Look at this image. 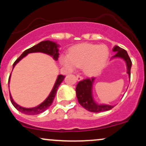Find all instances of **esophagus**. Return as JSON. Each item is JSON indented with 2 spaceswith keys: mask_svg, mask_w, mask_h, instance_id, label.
<instances>
[{
  "mask_svg": "<svg viewBox=\"0 0 146 146\" xmlns=\"http://www.w3.org/2000/svg\"><path fill=\"white\" fill-rule=\"evenodd\" d=\"M76 79H77V80H78V81H81V80H83V78H82V76H81V75H77V77H76Z\"/></svg>",
  "mask_w": 146,
  "mask_h": 146,
  "instance_id": "34e87169",
  "label": "esophagus"
}]
</instances>
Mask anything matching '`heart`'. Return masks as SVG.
I'll list each match as a JSON object with an SVG mask.
<instances>
[{
    "instance_id": "obj_1",
    "label": "heart",
    "mask_w": 146,
    "mask_h": 146,
    "mask_svg": "<svg viewBox=\"0 0 146 146\" xmlns=\"http://www.w3.org/2000/svg\"><path fill=\"white\" fill-rule=\"evenodd\" d=\"M109 56V51L104 45L84 43L73 46L69 56L61 58V63L69 71L75 67H84L86 75L93 76L98 74L104 67Z\"/></svg>"
}]
</instances>
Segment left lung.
I'll return each instance as SVG.
<instances>
[{"label": "left lung", "instance_id": "8db88e82", "mask_svg": "<svg viewBox=\"0 0 146 146\" xmlns=\"http://www.w3.org/2000/svg\"><path fill=\"white\" fill-rule=\"evenodd\" d=\"M113 51L116 52L115 55L113 56V58H121L125 62L127 67V73L128 74L130 80V69L132 66V62L128 53L125 50L123 49L118 46H114ZM95 78L86 79L80 81L76 86V96L78 102L85 109L92 113H100V112L107 111L113 108L114 106L108 104H100L95 101L93 97V85Z\"/></svg>", "mask_w": 146, "mask_h": 146}]
</instances>
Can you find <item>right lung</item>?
Here are the masks:
<instances>
[{
  "mask_svg": "<svg viewBox=\"0 0 146 146\" xmlns=\"http://www.w3.org/2000/svg\"><path fill=\"white\" fill-rule=\"evenodd\" d=\"M59 45L57 44V43L54 42H52L50 40H46V41H42L40 42V43H38V44L35 45V46H32V47L28 48V49L25 50V51L22 53V55L17 60L15 61V62L13 64V68H14V66H16V64L19 62L21 60L23 59V58H25L27 55H28L29 53H38V52H40V53H46V54L49 55L51 57H53V58L55 60H58V57H59ZM11 75H9V81H8V84H9L10 82V78H11ZM65 76H64L62 75H59L57 78V80L55 83L54 86L53 87V89L50 93V94L48 95L47 98L44 100V102H42L40 104L37 106L36 107H33V108H24V107H22L21 106H19L13 100L12 97H11V93L9 91V95H10V99H11V104L15 108L17 109L18 111L21 112V113L25 114V115H38V114L43 113L46 110L48 107L50 106L53 103V100H54L55 96L56 95L57 90H58V87L60 85V84L62 83V82L63 81L64 79Z\"/></svg>",
  "mask_w": 146,
  "mask_h": 146,
  "instance_id": "right-lung-1",
  "label": "right lung"
}]
</instances>
